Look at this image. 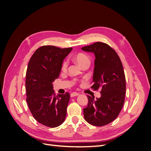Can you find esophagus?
I'll use <instances>...</instances> for the list:
<instances>
[{"label": "esophagus", "instance_id": "1", "mask_svg": "<svg viewBox=\"0 0 151 151\" xmlns=\"http://www.w3.org/2000/svg\"><path fill=\"white\" fill-rule=\"evenodd\" d=\"M79 95V94L78 93H76V92H73L70 94V96L71 97H74V96H77Z\"/></svg>", "mask_w": 151, "mask_h": 151}]
</instances>
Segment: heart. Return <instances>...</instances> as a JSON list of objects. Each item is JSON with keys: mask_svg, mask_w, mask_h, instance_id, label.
Returning <instances> with one entry per match:
<instances>
[{"mask_svg": "<svg viewBox=\"0 0 151 151\" xmlns=\"http://www.w3.org/2000/svg\"><path fill=\"white\" fill-rule=\"evenodd\" d=\"M75 60L77 61V62L81 66H83L86 63H90L89 57L86 54L83 53H77L75 56ZM67 66H68L67 61H66V60L63 61L62 64V67H61L62 71L66 70Z\"/></svg>", "mask_w": 151, "mask_h": 151, "instance_id": "obj_1", "label": "heart"}]
</instances>
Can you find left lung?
Segmentation results:
<instances>
[{
    "instance_id": "1",
    "label": "left lung",
    "mask_w": 151,
    "mask_h": 151,
    "mask_svg": "<svg viewBox=\"0 0 151 151\" xmlns=\"http://www.w3.org/2000/svg\"><path fill=\"white\" fill-rule=\"evenodd\" d=\"M81 49L95 55L91 88L101 89V94L96 99L88 96L84 116L91 125H106L116 119L125 102L126 81L122 63L115 50L105 43L98 42Z\"/></svg>"
}]
</instances>
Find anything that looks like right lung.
<instances>
[{"label": "right lung", "instance_id": "1", "mask_svg": "<svg viewBox=\"0 0 151 151\" xmlns=\"http://www.w3.org/2000/svg\"><path fill=\"white\" fill-rule=\"evenodd\" d=\"M72 50L44 45L36 50L28 63L26 101L35 119L48 127L60 125L67 115L70 94L56 95L52 83L58 77L63 59Z\"/></svg>", "mask_w": 151, "mask_h": 151}]
</instances>
